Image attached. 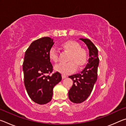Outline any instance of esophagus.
<instances>
[{
	"label": "esophagus",
	"instance_id": "34e87169",
	"mask_svg": "<svg viewBox=\"0 0 126 126\" xmlns=\"http://www.w3.org/2000/svg\"><path fill=\"white\" fill-rule=\"evenodd\" d=\"M62 78L63 79H64V78H65L66 77H67V76H66L65 75H64V74H62Z\"/></svg>",
	"mask_w": 126,
	"mask_h": 126
}]
</instances>
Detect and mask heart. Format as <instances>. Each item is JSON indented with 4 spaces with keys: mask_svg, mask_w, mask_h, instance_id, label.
I'll return each mask as SVG.
<instances>
[{
    "mask_svg": "<svg viewBox=\"0 0 126 126\" xmlns=\"http://www.w3.org/2000/svg\"><path fill=\"white\" fill-rule=\"evenodd\" d=\"M61 46L64 50L69 53L67 57L68 62L55 65V71L64 74H67L73 72L76 68L79 69L85 64L87 59V51L85 49L80 48V44L77 42L68 40L61 43ZM49 58L54 63L58 62V54L55 48H52L50 49Z\"/></svg>",
    "mask_w": 126,
    "mask_h": 126,
    "instance_id": "1",
    "label": "heart"
}]
</instances>
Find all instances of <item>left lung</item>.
<instances>
[{"label": "left lung", "instance_id": "8db88e82", "mask_svg": "<svg viewBox=\"0 0 126 126\" xmlns=\"http://www.w3.org/2000/svg\"><path fill=\"white\" fill-rule=\"evenodd\" d=\"M89 50V59L86 67L79 73L69 76L73 80V86L68 92V97L71 102L80 103L90 95L97 79L99 58L98 49L91 40L80 38Z\"/></svg>", "mask_w": 126, "mask_h": 126}]
</instances>
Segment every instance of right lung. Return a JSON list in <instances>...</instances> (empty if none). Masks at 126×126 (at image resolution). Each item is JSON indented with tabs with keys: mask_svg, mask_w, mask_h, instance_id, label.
Wrapping results in <instances>:
<instances>
[{
	"mask_svg": "<svg viewBox=\"0 0 126 126\" xmlns=\"http://www.w3.org/2000/svg\"><path fill=\"white\" fill-rule=\"evenodd\" d=\"M54 43L49 37L39 38L32 43L25 53L23 64L24 85L31 99L39 104L51 101L53 88L62 80L58 72L48 75L53 71L49 52Z\"/></svg>",
	"mask_w": 126,
	"mask_h": 126,
	"instance_id": "1",
	"label": "right lung"
}]
</instances>
